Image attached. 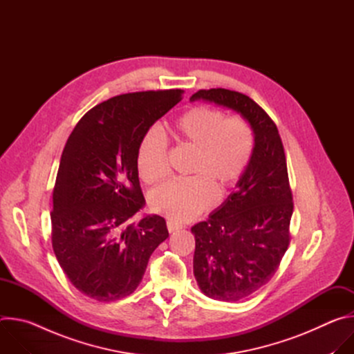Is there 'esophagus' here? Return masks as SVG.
Returning a JSON list of instances; mask_svg holds the SVG:
<instances>
[{
    "label": "esophagus",
    "instance_id": "1",
    "mask_svg": "<svg viewBox=\"0 0 354 354\" xmlns=\"http://www.w3.org/2000/svg\"><path fill=\"white\" fill-rule=\"evenodd\" d=\"M167 227H168V231L169 232H175V231H178V230H182L183 228V225L182 224H178V223H175V221H167Z\"/></svg>",
    "mask_w": 354,
    "mask_h": 354
}]
</instances>
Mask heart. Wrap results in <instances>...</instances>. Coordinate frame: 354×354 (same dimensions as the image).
I'll use <instances>...</instances> for the list:
<instances>
[{
  "instance_id": "1",
  "label": "heart",
  "mask_w": 354,
  "mask_h": 354,
  "mask_svg": "<svg viewBox=\"0 0 354 354\" xmlns=\"http://www.w3.org/2000/svg\"><path fill=\"white\" fill-rule=\"evenodd\" d=\"M178 145L193 149L189 179L172 180L149 196L153 210L175 221H187L225 196L241 179L254 153L255 136L241 116L224 118L214 108L196 106L172 126ZM137 171L147 185L167 178V144L157 131H148L137 148Z\"/></svg>"
}]
</instances>
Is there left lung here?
Segmentation results:
<instances>
[{"instance_id": "1", "label": "left lung", "mask_w": 354, "mask_h": 354, "mask_svg": "<svg viewBox=\"0 0 354 354\" xmlns=\"http://www.w3.org/2000/svg\"><path fill=\"white\" fill-rule=\"evenodd\" d=\"M206 100L239 113L254 130L246 171L207 221L192 227L193 273L205 295L235 302L254 294L276 273L290 242L292 196L279 130L249 96L200 89L190 100Z\"/></svg>"}]
</instances>
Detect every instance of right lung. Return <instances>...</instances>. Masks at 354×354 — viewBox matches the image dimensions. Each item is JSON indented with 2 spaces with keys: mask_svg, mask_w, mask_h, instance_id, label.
<instances>
[{
  "mask_svg": "<svg viewBox=\"0 0 354 354\" xmlns=\"http://www.w3.org/2000/svg\"><path fill=\"white\" fill-rule=\"evenodd\" d=\"M182 89L124 93L96 105L78 122L64 147L53 190L52 242L71 284L96 301L130 295L167 223L145 206L137 148L158 119L182 99Z\"/></svg>",
  "mask_w": 354,
  "mask_h": 354,
  "instance_id": "add662e5",
  "label": "right lung"
}]
</instances>
